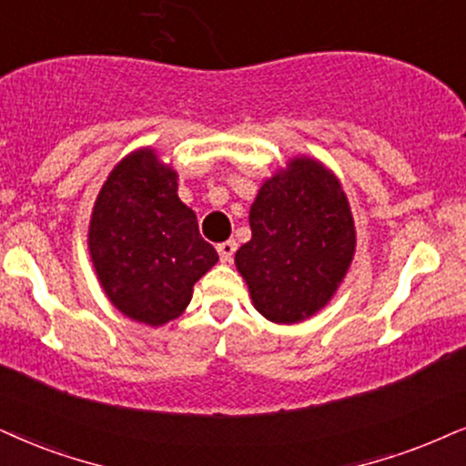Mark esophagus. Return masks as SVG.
<instances>
[{
	"mask_svg": "<svg viewBox=\"0 0 466 466\" xmlns=\"http://www.w3.org/2000/svg\"><path fill=\"white\" fill-rule=\"evenodd\" d=\"M237 240H223V243L217 245V251H219V258L221 262H229L234 258V253H237Z\"/></svg>",
	"mask_w": 466,
	"mask_h": 466,
	"instance_id": "esophagus-1",
	"label": "esophagus"
}]
</instances>
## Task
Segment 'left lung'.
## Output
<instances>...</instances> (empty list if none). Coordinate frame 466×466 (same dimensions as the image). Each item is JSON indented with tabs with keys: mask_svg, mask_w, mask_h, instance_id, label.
<instances>
[{
	"mask_svg": "<svg viewBox=\"0 0 466 466\" xmlns=\"http://www.w3.org/2000/svg\"><path fill=\"white\" fill-rule=\"evenodd\" d=\"M251 240L237 251L253 308L294 325L331 301L355 256V221L339 180L322 163L297 157L258 191Z\"/></svg>",
	"mask_w": 466,
	"mask_h": 466,
	"instance_id": "1",
	"label": "left lung"
}]
</instances>
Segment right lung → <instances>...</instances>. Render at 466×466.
<instances>
[{"label": "right lung", "instance_id": "1", "mask_svg": "<svg viewBox=\"0 0 466 466\" xmlns=\"http://www.w3.org/2000/svg\"><path fill=\"white\" fill-rule=\"evenodd\" d=\"M178 176L155 150H135L111 169L94 202L87 247L105 294L122 314L158 327L178 318L193 284L215 267V247L178 198Z\"/></svg>", "mask_w": 466, "mask_h": 466}]
</instances>
